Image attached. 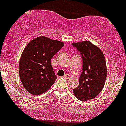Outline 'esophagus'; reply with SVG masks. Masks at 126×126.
Segmentation results:
<instances>
[{"label":"esophagus","instance_id":"esophagus-1","mask_svg":"<svg viewBox=\"0 0 126 126\" xmlns=\"http://www.w3.org/2000/svg\"><path fill=\"white\" fill-rule=\"evenodd\" d=\"M64 77L66 79H70V75L69 74H68V73H66V74L64 75Z\"/></svg>","mask_w":126,"mask_h":126}]
</instances>
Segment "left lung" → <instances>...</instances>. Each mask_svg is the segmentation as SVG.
Wrapping results in <instances>:
<instances>
[{
  "mask_svg": "<svg viewBox=\"0 0 126 126\" xmlns=\"http://www.w3.org/2000/svg\"><path fill=\"white\" fill-rule=\"evenodd\" d=\"M80 52L83 60V71L79 79V86L73 92L83 101L94 99L102 90L107 78L105 56L101 49L89 42L73 43Z\"/></svg>",
  "mask_w": 126,
  "mask_h": 126,
  "instance_id": "8db88e82",
  "label": "left lung"
}]
</instances>
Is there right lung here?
<instances>
[{
    "instance_id": "right-lung-1",
    "label": "right lung",
    "mask_w": 126,
    "mask_h": 126,
    "mask_svg": "<svg viewBox=\"0 0 126 126\" xmlns=\"http://www.w3.org/2000/svg\"><path fill=\"white\" fill-rule=\"evenodd\" d=\"M64 43L45 36L38 37L27 45L19 63V75L24 88L30 94L39 95L55 82L50 61Z\"/></svg>"
}]
</instances>
